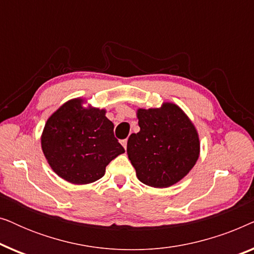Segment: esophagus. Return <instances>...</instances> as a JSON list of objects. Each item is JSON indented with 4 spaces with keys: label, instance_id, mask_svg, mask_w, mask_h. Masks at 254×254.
I'll use <instances>...</instances> for the list:
<instances>
[{
    "label": "esophagus",
    "instance_id": "34e87169",
    "mask_svg": "<svg viewBox=\"0 0 254 254\" xmlns=\"http://www.w3.org/2000/svg\"><path fill=\"white\" fill-rule=\"evenodd\" d=\"M121 144H123V147L125 148V150H126V149H127V140L121 141Z\"/></svg>",
    "mask_w": 254,
    "mask_h": 254
}]
</instances>
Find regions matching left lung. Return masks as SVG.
Here are the masks:
<instances>
[{
	"label": "left lung",
	"instance_id": "obj_1",
	"mask_svg": "<svg viewBox=\"0 0 254 254\" xmlns=\"http://www.w3.org/2000/svg\"><path fill=\"white\" fill-rule=\"evenodd\" d=\"M140 131L127 142L128 158L145 185L165 189L189 173L199 158V134L178 105L164 103L159 109H138Z\"/></svg>",
	"mask_w": 254,
	"mask_h": 254
}]
</instances>
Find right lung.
<instances>
[{
	"instance_id": "add662e5",
	"label": "right lung",
	"mask_w": 254,
	"mask_h": 254,
	"mask_svg": "<svg viewBox=\"0 0 254 254\" xmlns=\"http://www.w3.org/2000/svg\"><path fill=\"white\" fill-rule=\"evenodd\" d=\"M83 104L82 98L64 103L48 118L41 135V148L52 170L76 185L102 178L107 164L125 152L106 111Z\"/></svg>"
}]
</instances>
